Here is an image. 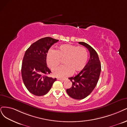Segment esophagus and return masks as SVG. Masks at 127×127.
Returning <instances> with one entry per match:
<instances>
[{"instance_id":"1","label":"esophagus","mask_w":127,"mask_h":127,"mask_svg":"<svg viewBox=\"0 0 127 127\" xmlns=\"http://www.w3.org/2000/svg\"><path fill=\"white\" fill-rule=\"evenodd\" d=\"M57 79H58V80H59V81H65V79L61 78H57Z\"/></svg>"}]
</instances>
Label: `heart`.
Wrapping results in <instances>:
<instances>
[{"label":"heart","instance_id":"1","mask_svg":"<svg viewBox=\"0 0 127 127\" xmlns=\"http://www.w3.org/2000/svg\"><path fill=\"white\" fill-rule=\"evenodd\" d=\"M88 58V52L83 46L65 44L60 45L56 51L50 49L46 54L48 66L54 70L57 68L63 60L64 65L53 72L54 76L59 77H67L74 72L77 73L85 67Z\"/></svg>","mask_w":127,"mask_h":127}]
</instances>
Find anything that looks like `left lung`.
<instances>
[{"label":"left lung","instance_id":"obj_1","mask_svg":"<svg viewBox=\"0 0 127 127\" xmlns=\"http://www.w3.org/2000/svg\"><path fill=\"white\" fill-rule=\"evenodd\" d=\"M78 43L88 49L90 59L80 73L69 78L72 86L67 89L66 92L72 98L79 100L88 96L95 88L100 74L101 64L97 52L91 46L83 42H79Z\"/></svg>","mask_w":127,"mask_h":127}]
</instances>
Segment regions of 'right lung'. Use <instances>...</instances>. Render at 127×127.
<instances>
[{
	"instance_id": "add662e5",
	"label": "right lung",
	"mask_w": 127,
	"mask_h": 127,
	"mask_svg": "<svg viewBox=\"0 0 127 127\" xmlns=\"http://www.w3.org/2000/svg\"><path fill=\"white\" fill-rule=\"evenodd\" d=\"M58 40L43 37L35 42L26 51L22 63V80L27 90L34 95L48 93L56 78L48 77L51 72L46 65V54Z\"/></svg>"
}]
</instances>
